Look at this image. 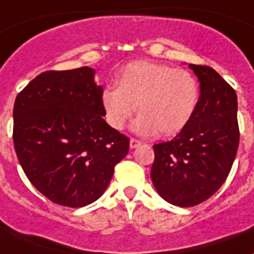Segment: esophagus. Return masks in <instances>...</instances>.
<instances>
[{
  "label": "esophagus",
  "instance_id": "esophagus-1",
  "mask_svg": "<svg viewBox=\"0 0 254 254\" xmlns=\"http://www.w3.org/2000/svg\"><path fill=\"white\" fill-rule=\"evenodd\" d=\"M129 145H130V148H132V149H134V148H137L138 145H141V141H138V140H136V138H130Z\"/></svg>",
  "mask_w": 254,
  "mask_h": 254
}]
</instances>
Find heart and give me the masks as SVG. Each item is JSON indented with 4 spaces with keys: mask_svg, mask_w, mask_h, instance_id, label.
<instances>
[{
    "mask_svg": "<svg viewBox=\"0 0 254 254\" xmlns=\"http://www.w3.org/2000/svg\"><path fill=\"white\" fill-rule=\"evenodd\" d=\"M199 97L198 80L190 71L142 60L121 69L117 87L106 86L101 103L106 121L117 130L125 127L137 109L140 116L132 124L134 132L172 136L194 117Z\"/></svg>",
    "mask_w": 254,
    "mask_h": 254,
    "instance_id": "b5f03b06",
    "label": "heart"
}]
</instances>
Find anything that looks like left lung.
I'll return each instance as SVG.
<instances>
[{
	"label": "left lung",
	"mask_w": 254,
	"mask_h": 254,
	"mask_svg": "<svg viewBox=\"0 0 254 254\" xmlns=\"http://www.w3.org/2000/svg\"><path fill=\"white\" fill-rule=\"evenodd\" d=\"M200 97L194 117L171 141L153 145L151 178L168 203L191 207L215 194L232 170L240 142L237 94L207 65L190 64Z\"/></svg>",
	"instance_id": "left-lung-1"
}]
</instances>
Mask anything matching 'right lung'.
Segmentation results:
<instances>
[{"instance_id": "obj_1", "label": "right lung", "mask_w": 254, "mask_h": 254, "mask_svg": "<svg viewBox=\"0 0 254 254\" xmlns=\"http://www.w3.org/2000/svg\"><path fill=\"white\" fill-rule=\"evenodd\" d=\"M90 67L46 71L18 93L13 142L32 185L54 203L83 207L101 198L129 138L103 120L102 86Z\"/></svg>"}]
</instances>
